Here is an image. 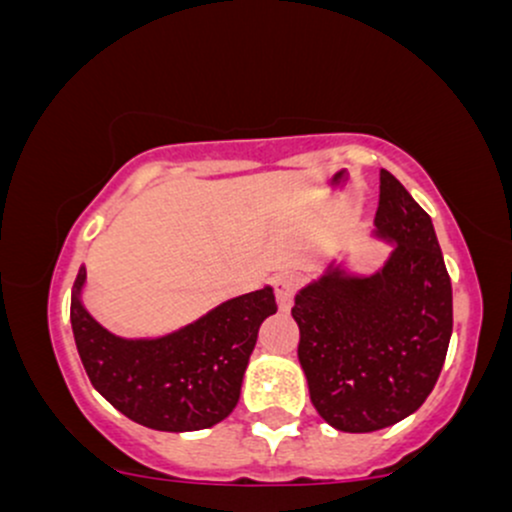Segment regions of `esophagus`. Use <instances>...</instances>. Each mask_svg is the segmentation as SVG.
Masks as SVG:
<instances>
[{"label":"esophagus","mask_w":512,"mask_h":512,"mask_svg":"<svg viewBox=\"0 0 512 512\" xmlns=\"http://www.w3.org/2000/svg\"><path fill=\"white\" fill-rule=\"evenodd\" d=\"M298 286H301V279L296 274H279L274 279V293L276 303H279L281 310H289L293 305V296H296Z\"/></svg>","instance_id":"1"}]
</instances>
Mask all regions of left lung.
Wrapping results in <instances>:
<instances>
[{
  "mask_svg": "<svg viewBox=\"0 0 512 512\" xmlns=\"http://www.w3.org/2000/svg\"><path fill=\"white\" fill-rule=\"evenodd\" d=\"M373 236L392 248L378 272L332 262L291 308L310 402L344 433H373L414 414L452 334V286L431 216L387 170Z\"/></svg>",
  "mask_w": 512,
  "mask_h": 512,
  "instance_id": "1",
  "label": "left lung"
}]
</instances>
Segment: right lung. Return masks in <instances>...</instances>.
<instances>
[{"instance_id":"1","label":"right lung","mask_w":512,"mask_h":512,"mask_svg":"<svg viewBox=\"0 0 512 512\" xmlns=\"http://www.w3.org/2000/svg\"><path fill=\"white\" fill-rule=\"evenodd\" d=\"M86 267L72 289V332L88 380L127 419L168 433L202 431L236 409L274 289L228 298L180 330L149 339L108 332L86 310Z\"/></svg>"}]
</instances>
